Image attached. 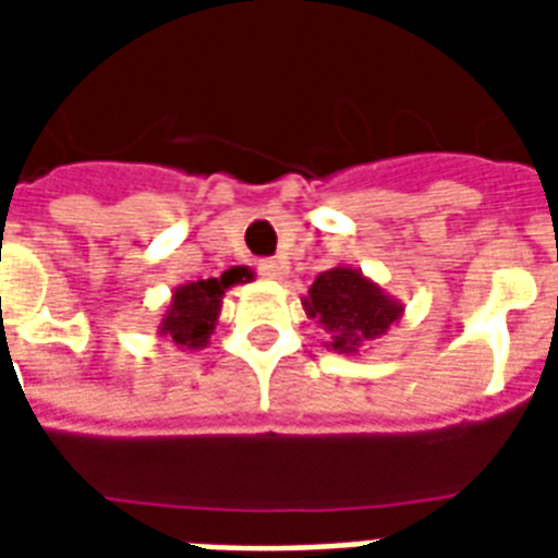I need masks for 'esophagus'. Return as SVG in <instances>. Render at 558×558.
<instances>
[{
    "instance_id": "1",
    "label": "esophagus",
    "mask_w": 558,
    "mask_h": 558,
    "mask_svg": "<svg viewBox=\"0 0 558 558\" xmlns=\"http://www.w3.org/2000/svg\"><path fill=\"white\" fill-rule=\"evenodd\" d=\"M256 268H259V275L266 280H283V275H287V263L283 259H259Z\"/></svg>"
}]
</instances>
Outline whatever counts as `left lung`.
I'll return each mask as SVG.
<instances>
[{
    "mask_svg": "<svg viewBox=\"0 0 558 558\" xmlns=\"http://www.w3.org/2000/svg\"><path fill=\"white\" fill-rule=\"evenodd\" d=\"M302 304L307 319L326 328L328 350L340 355H359L403 316V304L395 295L347 263L316 275Z\"/></svg>",
    "mask_w": 558,
    "mask_h": 558,
    "instance_id": "8db88e82",
    "label": "left lung"
}]
</instances>
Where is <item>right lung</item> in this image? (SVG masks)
<instances>
[{
    "mask_svg": "<svg viewBox=\"0 0 558 558\" xmlns=\"http://www.w3.org/2000/svg\"><path fill=\"white\" fill-rule=\"evenodd\" d=\"M251 275H254L251 268L235 266L223 271L220 278L187 280L182 287H175L158 323L160 338H170L172 347L182 352H196L208 347V338L215 335V326H218L223 292L235 283L251 280Z\"/></svg>",
    "mask_w": 558,
    "mask_h": 558,
    "instance_id": "add662e5",
    "label": "right lung"
}]
</instances>
